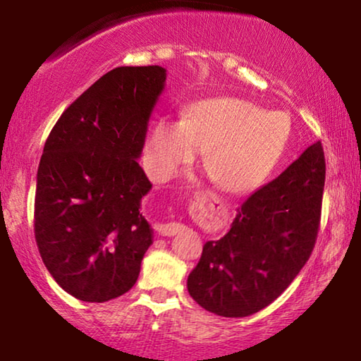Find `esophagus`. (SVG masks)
<instances>
[{"label": "esophagus", "mask_w": 361, "mask_h": 361, "mask_svg": "<svg viewBox=\"0 0 361 361\" xmlns=\"http://www.w3.org/2000/svg\"><path fill=\"white\" fill-rule=\"evenodd\" d=\"M185 226L177 224V221H172V224H161L157 225V231H159V235L162 236H174L177 233H180V231H184Z\"/></svg>", "instance_id": "1"}]
</instances>
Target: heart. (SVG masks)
Instances as JSON below:
<instances>
[{"mask_svg":"<svg viewBox=\"0 0 361 361\" xmlns=\"http://www.w3.org/2000/svg\"><path fill=\"white\" fill-rule=\"evenodd\" d=\"M293 123L284 111H266L241 97L190 103L182 123L157 121L146 157L157 180H169L204 151V166L226 194L246 195L269 179L288 149Z\"/></svg>","mask_w":361,"mask_h":361,"instance_id":"1","label":"heart"}]
</instances>
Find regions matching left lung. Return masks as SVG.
Returning a JSON list of instances; mask_svg holds the SVG:
<instances>
[{"mask_svg": "<svg viewBox=\"0 0 361 361\" xmlns=\"http://www.w3.org/2000/svg\"><path fill=\"white\" fill-rule=\"evenodd\" d=\"M325 184L322 142L251 194L224 238L207 241L187 289L200 307L246 317L288 289L312 253Z\"/></svg>", "mask_w": 361, "mask_h": 361, "instance_id": "8db88e82", "label": "left lung"}]
</instances>
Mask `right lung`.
Returning a JSON list of instances; mask_svg holds the SVG:
<instances>
[{
    "mask_svg": "<svg viewBox=\"0 0 361 361\" xmlns=\"http://www.w3.org/2000/svg\"><path fill=\"white\" fill-rule=\"evenodd\" d=\"M166 68L116 67L87 88L52 128L39 162L34 235L63 290L106 302L135 286L152 228L141 200L147 123Z\"/></svg>",
    "mask_w": 361,
    "mask_h": 361,
    "instance_id": "right-lung-1",
    "label": "right lung"
}]
</instances>
